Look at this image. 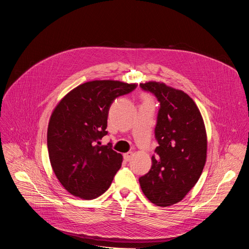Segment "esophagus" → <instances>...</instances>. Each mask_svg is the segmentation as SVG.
Instances as JSON below:
<instances>
[{"label":"esophagus","instance_id":"obj_1","mask_svg":"<svg viewBox=\"0 0 249 249\" xmlns=\"http://www.w3.org/2000/svg\"><path fill=\"white\" fill-rule=\"evenodd\" d=\"M132 156H133V153H132V152H128V153H126V154L123 155V158H124V160H125L126 161H129V160L132 159Z\"/></svg>","mask_w":249,"mask_h":249}]
</instances>
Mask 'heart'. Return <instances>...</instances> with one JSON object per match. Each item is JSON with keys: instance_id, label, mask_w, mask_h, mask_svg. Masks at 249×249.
I'll return each instance as SVG.
<instances>
[{"instance_id": "heart-1", "label": "heart", "mask_w": 249, "mask_h": 249, "mask_svg": "<svg viewBox=\"0 0 249 249\" xmlns=\"http://www.w3.org/2000/svg\"><path fill=\"white\" fill-rule=\"evenodd\" d=\"M145 101H148V102H151V100H150V99H149V98H147V99H146V100H145Z\"/></svg>"}]
</instances>
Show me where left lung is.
<instances>
[{
  "instance_id": "1",
  "label": "left lung",
  "mask_w": 249,
  "mask_h": 249,
  "mask_svg": "<svg viewBox=\"0 0 249 249\" xmlns=\"http://www.w3.org/2000/svg\"><path fill=\"white\" fill-rule=\"evenodd\" d=\"M140 88L156 96L160 109L155 128L159 146L152 167L139 182L146 197L166 207L181 201L200 178L207 157V136L193 99L164 84L150 82Z\"/></svg>"
}]
</instances>
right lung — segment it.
<instances>
[{
    "label": "right lung",
    "mask_w": 249,
    "mask_h": 249,
    "mask_svg": "<svg viewBox=\"0 0 249 249\" xmlns=\"http://www.w3.org/2000/svg\"><path fill=\"white\" fill-rule=\"evenodd\" d=\"M137 88L118 81H92L71 90L54 109L47 147L55 175L65 189L86 200L109 188L122 156L112 144L101 146L107 135L108 111L116 97Z\"/></svg>",
    "instance_id": "1"
}]
</instances>
